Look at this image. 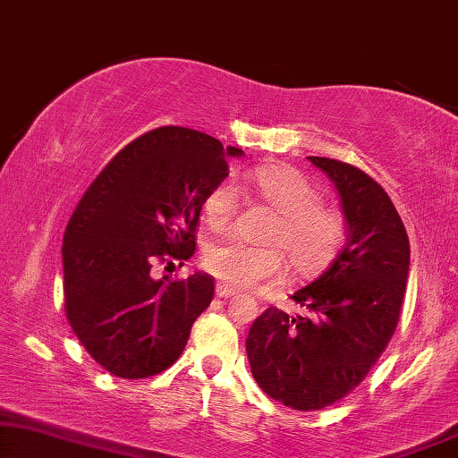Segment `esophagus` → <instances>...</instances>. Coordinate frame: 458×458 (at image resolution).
Instances as JSON below:
<instances>
[{
  "label": "esophagus",
  "mask_w": 458,
  "mask_h": 458,
  "mask_svg": "<svg viewBox=\"0 0 458 458\" xmlns=\"http://www.w3.org/2000/svg\"><path fill=\"white\" fill-rule=\"evenodd\" d=\"M216 294L220 296V299H230V296L236 294V291H234V288L226 286V284H217L216 286Z\"/></svg>",
  "instance_id": "1"
}]
</instances>
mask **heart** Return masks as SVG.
<instances>
[{
	"instance_id": "b5f03b06",
	"label": "heart",
	"mask_w": 458,
	"mask_h": 458,
	"mask_svg": "<svg viewBox=\"0 0 458 458\" xmlns=\"http://www.w3.org/2000/svg\"><path fill=\"white\" fill-rule=\"evenodd\" d=\"M244 182L274 209L263 230L267 244L236 238L205 250V269L232 288H250L284 272V252L293 272L311 276L326 267L343 247L346 224L340 211L319 203V191L299 170L288 165H259L244 172ZM238 211V189L232 180L211 186L203 201L205 222L226 230ZM275 244L272 245L271 242Z\"/></svg>"
}]
</instances>
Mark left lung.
I'll return each instance as SVG.
<instances>
[{"label": "left lung", "instance_id": "8db88e82", "mask_svg": "<svg viewBox=\"0 0 458 458\" xmlns=\"http://www.w3.org/2000/svg\"><path fill=\"white\" fill-rule=\"evenodd\" d=\"M340 195L346 242L291 299L309 315L269 307L253 321L247 357L259 388L286 407L319 411L363 382L396 330L409 276V236L388 192L359 167L309 157Z\"/></svg>", "mask_w": 458, "mask_h": 458}]
</instances>
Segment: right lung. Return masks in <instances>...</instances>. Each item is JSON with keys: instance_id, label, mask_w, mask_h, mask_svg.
<instances>
[{"instance_id": "add662e5", "label": "right lung", "mask_w": 458, "mask_h": 458, "mask_svg": "<svg viewBox=\"0 0 458 458\" xmlns=\"http://www.w3.org/2000/svg\"><path fill=\"white\" fill-rule=\"evenodd\" d=\"M209 134L162 126L128 143L93 180L64 234V309L72 332L103 369L140 379L167 369L214 299V278L156 280V261L180 266L228 157Z\"/></svg>"}]
</instances>
